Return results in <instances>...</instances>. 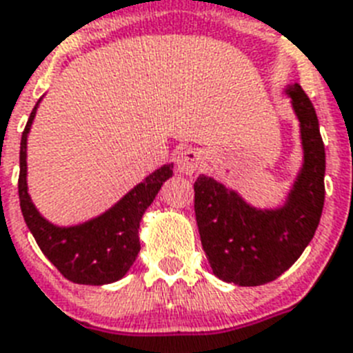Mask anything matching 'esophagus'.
<instances>
[{"label":"esophagus","instance_id":"34e87169","mask_svg":"<svg viewBox=\"0 0 353 353\" xmlns=\"http://www.w3.org/2000/svg\"><path fill=\"white\" fill-rule=\"evenodd\" d=\"M200 165H202V155L196 150H183L176 159V168L183 174H193Z\"/></svg>","mask_w":353,"mask_h":353}]
</instances>
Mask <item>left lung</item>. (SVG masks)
Wrapping results in <instances>:
<instances>
[{"label": "left lung", "mask_w": 353, "mask_h": 353, "mask_svg": "<svg viewBox=\"0 0 353 353\" xmlns=\"http://www.w3.org/2000/svg\"><path fill=\"white\" fill-rule=\"evenodd\" d=\"M299 119L303 168L279 209H256L211 176L194 182L198 232L214 276L227 283H269L303 254L325 203V144L316 110L298 83L285 90Z\"/></svg>", "instance_id": "obj_1"}]
</instances>
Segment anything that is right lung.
<instances>
[{"label":"right lung","mask_w":353,"mask_h":353,"mask_svg":"<svg viewBox=\"0 0 353 353\" xmlns=\"http://www.w3.org/2000/svg\"><path fill=\"white\" fill-rule=\"evenodd\" d=\"M34 106L21 135L19 150V205L26 225L43 254L66 279L79 285L113 283L126 274L141 250L139 227L144 211L155 200L162 183L173 174V164L137 183L101 216L72 227H57L41 216L26 188V137L36 117Z\"/></svg>","instance_id":"1"}]
</instances>
